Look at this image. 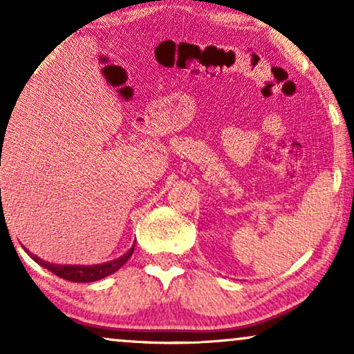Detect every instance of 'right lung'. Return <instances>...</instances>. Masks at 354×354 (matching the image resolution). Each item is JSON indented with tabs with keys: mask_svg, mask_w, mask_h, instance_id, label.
Masks as SVG:
<instances>
[{
	"mask_svg": "<svg viewBox=\"0 0 354 354\" xmlns=\"http://www.w3.org/2000/svg\"><path fill=\"white\" fill-rule=\"evenodd\" d=\"M133 248H135V243L132 245V248H130L127 253L120 256L118 259H113L109 261V263H103V264H93V266H80V264H74V266H69V264H51L48 263V261H43L35 256L30 251L26 250L28 256L41 266V268H45L53 272L57 277L61 279H66L69 280V282H79V283H88V282H96V280H101L104 277H108V275L114 274L115 270H119L122 266L127 263L130 259V256L133 253Z\"/></svg>",
	"mask_w": 354,
	"mask_h": 354,
	"instance_id": "right-lung-1",
	"label": "right lung"
}]
</instances>
